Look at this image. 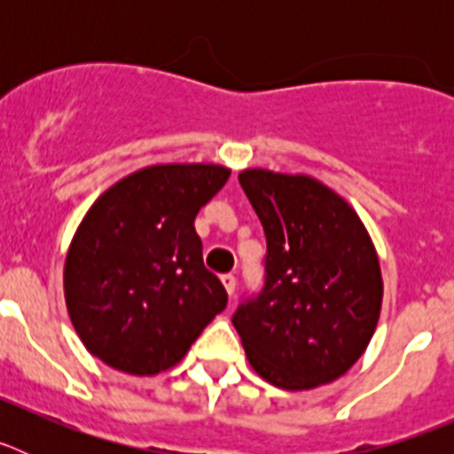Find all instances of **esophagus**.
Instances as JSON below:
<instances>
[{
    "mask_svg": "<svg viewBox=\"0 0 454 454\" xmlns=\"http://www.w3.org/2000/svg\"><path fill=\"white\" fill-rule=\"evenodd\" d=\"M220 279H223L224 291L230 293V295H234V291H236V277L231 275V272H227V275H223V277H220Z\"/></svg>",
    "mask_w": 454,
    "mask_h": 454,
    "instance_id": "34e87169",
    "label": "esophagus"
}]
</instances>
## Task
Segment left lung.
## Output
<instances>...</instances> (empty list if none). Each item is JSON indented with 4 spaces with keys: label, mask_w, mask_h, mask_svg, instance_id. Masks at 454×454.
<instances>
[{
    "label": "left lung",
    "mask_w": 454,
    "mask_h": 454,
    "mask_svg": "<svg viewBox=\"0 0 454 454\" xmlns=\"http://www.w3.org/2000/svg\"><path fill=\"white\" fill-rule=\"evenodd\" d=\"M239 182L266 231V284L236 309L250 366L307 391L346 375L375 334L382 272L355 208L307 175L250 168Z\"/></svg>",
    "instance_id": "obj_1"
}]
</instances>
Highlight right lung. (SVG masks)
<instances>
[{"label": "right lung", "instance_id": "add662e5", "mask_svg": "<svg viewBox=\"0 0 454 454\" xmlns=\"http://www.w3.org/2000/svg\"><path fill=\"white\" fill-rule=\"evenodd\" d=\"M230 175L214 163L150 166L88 208L67 250L63 288L92 356L129 375H156L182 362L227 307L192 223Z\"/></svg>", "mask_w": 454, "mask_h": 454}]
</instances>
